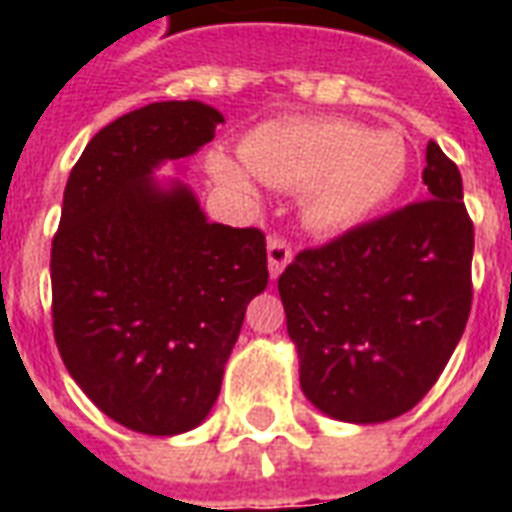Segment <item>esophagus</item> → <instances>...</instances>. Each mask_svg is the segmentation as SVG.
I'll list each match as a JSON object with an SVG mask.
<instances>
[{
	"instance_id": "esophagus-1",
	"label": "esophagus",
	"mask_w": 512,
	"mask_h": 512,
	"mask_svg": "<svg viewBox=\"0 0 512 512\" xmlns=\"http://www.w3.org/2000/svg\"><path fill=\"white\" fill-rule=\"evenodd\" d=\"M289 260H292V247L284 236H271L268 239V271H271V279H279L281 271L287 268Z\"/></svg>"
}]
</instances>
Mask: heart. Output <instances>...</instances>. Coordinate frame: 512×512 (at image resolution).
<instances>
[{
  "label": "heart",
  "instance_id": "heart-1",
  "mask_svg": "<svg viewBox=\"0 0 512 512\" xmlns=\"http://www.w3.org/2000/svg\"><path fill=\"white\" fill-rule=\"evenodd\" d=\"M239 156L263 183L303 191V217L313 231H348L404 185L406 140L393 130H366L337 116H284L244 135ZM247 169V170H248ZM209 170L233 191L252 193V177L223 151Z\"/></svg>",
  "mask_w": 512,
  "mask_h": 512
}]
</instances>
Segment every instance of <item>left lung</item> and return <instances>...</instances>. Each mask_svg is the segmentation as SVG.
<instances>
[{"label":"left lung","mask_w":512,"mask_h":512,"mask_svg":"<svg viewBox=\"0 0 512 512\" xmlns=\"http://www.w3.org/2000/svg\"><path fill=\"white\" fill-rule=\"evenodd\" d=\"M428 199L303 249L279 276L300 388L342 422H385L436 385L473 303V220L457 164L430 140Z\"/></svg>","instance_id":"8db88e82"}]
</instances>
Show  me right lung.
<instances>
[{
    "label": "right lung",
    "instance_id": "obj_1",
    "mask_svg": "<svg viewBox=\"0 0 512 512\" xmlns=\"http://www.w3.org/2000/svg\"><path fill=\"white\" fill-rule=\"evenodd\" d=\"M223 114L164 100L106 124L74 164L52 239V332L100 412L146 436L196 428L220 393L249 300L268 287L260 228L209 223L154 170L215 138Z\"/></svg>",
    "mask_w": 512,
    "mask_h": 512
}]
</instances>
